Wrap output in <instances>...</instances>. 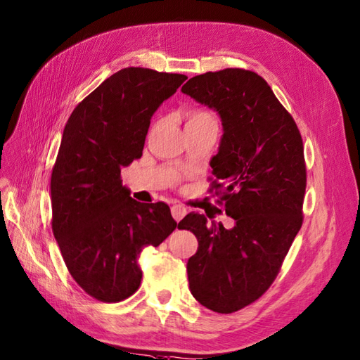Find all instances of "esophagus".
<instances>
[{
	"mask_svg": "<svg viewBox=\"0 0 360 360\" xmlns=\"http://www.w3.org/2000/svg\"><path fill=\"white\" fill-rule=\"evenodd\" d=\"M186 214H187V208L186 207H182L179 204H174L172 207V216H173L174 220H176V222H179V220Z\"/></svg>",
	"mask_w": 360,
	"mask_h": 360,
	"instance_id": "1",
	"label": "esophagus"
}]
</instances>
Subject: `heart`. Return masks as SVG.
Instances as JSON below:
<instances>
[{"instance_id":"1","label":"heart","mask_w":360,"mask_h":360,"mask_svg":"<svg viewBox=\"0 0 360 360\" xmlns=\"http://www.w3.org/2000/svg\"><path fill=\"white\" fill-rule=\"evenodd\" d=\"M204 124H214V120L210 114L204 110H191L187 115L186 126H204Z\"/></svg>"}]
</instances>
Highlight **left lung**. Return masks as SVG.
<instances>
[{"label":"left lung","mask_w":360,"mask_h":360,"mask_svg":"<svg viewBox=\"0 0 360 360\" xmlns=\"http://www.w3.org/2000/svg\"><path fill=\"white\" fill-rule=\"evenodd\" d=\"M181 91L214 109L222 122L224 135L210 165L213 187L234 219L229 229L198 213L179 222L178 228L190 229L199 242L187 263L190 292L210 310L233 313L269 289L302 225L301 134L254 71L205 72Z\"/></svg>","instance_id":"1"}]
</instances>
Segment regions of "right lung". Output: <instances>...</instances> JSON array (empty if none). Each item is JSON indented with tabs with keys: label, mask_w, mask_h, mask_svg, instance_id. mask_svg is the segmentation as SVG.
<instances>
[{
	"label": "right lung",
	"mask_w": 360,
	"mask_h": 360,
	"mask_svg": "<svg viewBox=\"0 0 360 360\" xmlns=\"http://www.w3.org/2000/svg\"><path fill=\"white\" fill-rule=\"evenodd\" d=\"M186 79L120 70L80 101L63 129L50 184L53 234L72 278L98 301L135 293L141 251L179 226L164 202L132 199L120 173L141 158L152 115Z\"/></svg>",
	"instance_id": "1"
}]
</instances>
